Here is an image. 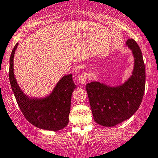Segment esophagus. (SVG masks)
Returning <instances> with one entry per match:
<instances>
[{
    "instance_id": "esophagus-1",
    "label": "esophagus",
    "mask_w": 158,
    "mask_h": 158,
    "mask_svg": "<svg viewBox=\"0 0 158 158\" xmlns=\"http://www.w3.org/2000/svg\"><path fill=\"white\" fill-rule=\"evenodd\" d=\"M86 79H87V74L86 73H82L81 75H79V78H78V82H79V84H80L81 85H84L86 82Z\"/></svg>"
}]
</instances>
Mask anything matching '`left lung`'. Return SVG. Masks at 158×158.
Instances as JSON below:
<instances>
[{
  "label": "left lung",
  "mask_w": 158,
  "mask_h": 158,
  "mask_svg": "<svg viewBox=\"0 0 158 158\" xmlns=\"http://www.w3.org/2000/svg\"><path fill=\"white\" fill-rule=\"evenodd\" d=\"M126 46L134 58L132 74L127 80L115 86L98 81L85 86L94 120L103 127H113L130 118L143 100L145 86L143 54L134 40H127Z\"/></svg>",
  "instance_id": "left-lung-1"
}]
</instances>
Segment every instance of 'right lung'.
<instances>
[{
  "instance_id": "1",
  "label": "right lung",
  "mask_w": 158,
  "mask_h": 158,
  "mask_svg": "<svg viewBox=\"0 0 158 158\" xmlns=\"http://www.w3.org/2000/svg\"><path fill=\"white\" fill-rule=\"evenodd\" d=\"M19 43L12 51L10 58V78L12 90L22 114L31 124L46 131H57L69 122L71 97L76 88L72 74L64 76L54 89L44 98H31L23 92L14 75L13 59Z\"/></svg>"
}]
</instances>
